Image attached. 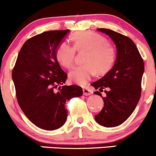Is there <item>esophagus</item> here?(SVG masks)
<instances>
[{"label":"esophagus","instance_id":"esophagus-1","mask_svg":"<svg viewBox=\"0 0 156 156\" xmlns=\"http://www.w3.org/2000/svg\"><path fill=\"white\" fill-rule=\"evenodd\" d=\"M83 93L84 96H90V95H91L93 93V91L89 87H85L83 89Z\"/></svg>","mask_w":156,"mask_h":156}]
</instances>
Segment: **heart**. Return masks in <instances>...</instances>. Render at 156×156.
<instances>
[{
    "instance_id": "heart-1",
    "label": "heart",
    "mask_w": 156,
    "mask_h": 156,
    "mask_svg": "<svg viewBox=\"0 0 156 156\" xmlns=\"http://www.w3.org/2000/svg\"><path fill=\"white\" fill-rule=\"evenodd\" d=\"M74 47L63 41L55 51V57L59 63L69 69L74 63L75 50H87L85 64L73 68L69 73V78L79 85H86L96 72L104 73L112 66L115 60V50L101 36L92 32H78L72 37Z\"/></svg>"
}]
</instances>
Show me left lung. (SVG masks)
<instances>
[{
  "mask_svg": "<svg viewBox=\"0 0 156 156\" xmlns=\"http://www.w3.org/2000/svg\"><path fill=\"white\" fill-rule=\"evenodd\" d=\"M113 40L117 48V57L111 69L92 86L105 91L104 106L95 119L105 127H115L124 122L135 109L141 94V80L144 72V60L137 46L129 37L105 28H98ZM100 91L99 92V91Z\"/></svg>",
  "mask_w": 156,
  "mask_h": 156,
  "instance_id": "left-lung-1",
  "label": "left lung"
}]
</instances>
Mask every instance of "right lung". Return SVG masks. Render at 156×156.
Returning a JSON list of instances; mask_svg holds the SVG:
<instances>
[{
    "label": "right lung",
    "mask_w": 156,
    "mask_h": 156,
    "mask_svg": "<svg viewBox=\"0 0 156 156\" xmlns=\"http://www.w3.org/2000/svg\"><path fill=\"white\" fill-rule=\"evenodd\" d=\"M69 30H50L34 36L21 48L12 78L21 109L34 124L45 130L65 123L66 103L82 96L78 85H64L67 78L57 62L55 51Z\"/></svg>",
    "instance_id": "obj_1"
}]
</instances>
